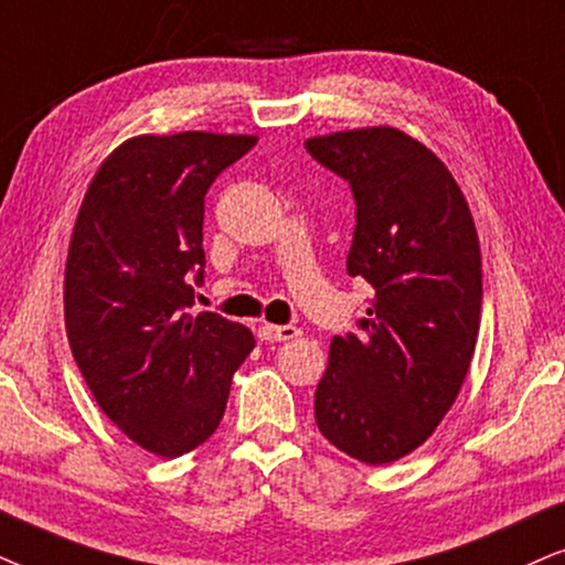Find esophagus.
Instances as JSON below:
<instances>
[{"mask_svg": "<svg viewBox=\"0 0 565 565\" xmlns=\"http://www.w3.org/2000/svg\"><path fill=\"white\" fill-rule=\"evenodd\" d=\"M258 335H260V341H266V343H281V341H291V338H297L299 328H295V326H270V322H266V326L258 328Z\"/></svg>", "mask_w": 565, "mask_h": 565, "instance_id": "obj_1", "label": "esophagus"}]
</instances>
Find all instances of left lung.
I'll list each match as a JSON object with an SVG mask.
<instances>
[{"label":"left lung","mask_w":565,"mask_h":565,"mask_svg":"<svg viewBox=\"0 0 565 565\" xmlns=\"http://www.w3.org/2000/svg\"><path fill=\"white\" fill-rule=\"evenodd\" d=\"M305 147L349 180L356 227L345 270L374 289L364 333L330 341L315 420L341 452L387 465L434 434L470 370L483 305L476 222L447 164L393 126Z\"/></svg>","instance_id":"obj_1"}]
</instances>
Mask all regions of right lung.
Segmentation results:
<instances>
[{"instance_id":"obj_1","label":"right lung","mask_w":565,"mask_h":565,"mask_svg":"<svg viewBox=\"0 0 565 565\" xmlns=\"http://www.w3.org/2000/svg\"><path fill=\"white\" fill-rule=\"evenodd\" d=\"M258 137L180 131L126 139L97 168L64 270L70 349L105 416L141 449L180 457L227 408L255 338L188 312L204 281V195Z\"/></svg>"}]
</instances>
